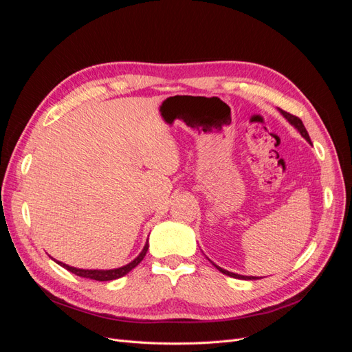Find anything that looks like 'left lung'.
I'll list each match as a JSON object with an SVG mask.
<instances>
[{
  "label": "left lung",
  "instance_id": "obj_1",
  "mask_svg": "<svg viewBox=\"0 0 352 352\" xmlns=\"http://www.w3.org/2000/svg\"><path fill=\"white\" fill-rule=\"evenodd\" d=\"M278 110H279V113L285 117V119H286L287 122H289L298 132L301 133V136L304 138V140H305L307 142L311 144L310 136H308V132H307V129H305L304 123L301 122V119H298L296 116H292V114L286 113V111H283V110H280V109H278ZM210 261H211V260H210ZM212 264H214V263H212ZM214 267H216L219 272H221L223 274H228V276H230V278H235V279H242V280H257V279H260V278H257V276H243V274H238V273H232V272H229V270H225V269L219 267L217 264H214Z\"/></svg>",
  "mask_w": 352,
  "mask_h": 352
}]
</instances>
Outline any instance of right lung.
<instances>
[{"mask_svg":"<svg viewBox=\"0 0 352 352\" xmlns=\"http://www.w3.org/2000/svg\"><path fill=\"white\" fill-rule=\"evenodd\" d=\"M148 247H150V245H148V239H146V242H145V247H144V250L140 252V255H138V257L135 258V260H132L131 263H127L126 265H122V267H117V269H109V270H92V269H78V267H72V265H69V264H65V263H61V261H58V260H54L57 264H60L61 267H65L66 270H69V272H72V273H74V274H78V276H80V278H87V279H92V280H100V282H107V280H114V279H119V278H123L124 274H127L129 273L132 269H135L138 264H140L142 260H144V257H145V254H146V251H148Z\"/></svg>","mask_w":352,"mask_h":352,"instance_id":"add662e5","label":"right lung"}]
</instances>
